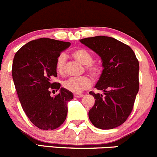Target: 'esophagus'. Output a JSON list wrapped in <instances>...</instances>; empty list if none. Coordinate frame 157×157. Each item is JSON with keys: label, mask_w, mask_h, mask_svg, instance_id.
Instances as JSON below:
<instances>
[{"label": "esophagus", "mask_w": 157, "mask_h": 157, "mask_svg": "<svg viewBox=\"0 0 157 157\" xmlns=\"http://www.w3.org/2000/svg\"><path fill=\"white\" fill-rule=\"evenodd\" d=\"M83 96V94H81V93H75V94H74V97H76V98H82Z\"/></svg>", "instance_id": "esophagus-1"}]
</instances>
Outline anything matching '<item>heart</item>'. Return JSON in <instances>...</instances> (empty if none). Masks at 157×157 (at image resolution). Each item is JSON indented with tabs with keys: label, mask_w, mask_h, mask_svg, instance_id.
I'll list each match as a JSON object with an SVG mask.
<instances>
[{
	"label": "heart",
	"mask_w": 157,
	"mask_h": 157,
	"mask_svg": "<svg viewBox=\"0 0 157 157\" xmlns=\"http://www.w3.org/2000/svg\"><path fill=\"white\" fill-rule=\"evenodd\" d=\"M72 56L77 59L80 63L85 65V68L92 77H98L101 73V67L98 63L92 62L93 56L91 52L86 49H77L72 52ZM67 57L65 53H61L56 59V71L59 74L65 73V63ZM92 85V81L89 77H71L67 79L63 83V86L66 90L75 93L83 92V90L90 88Z\"/></svg>",
	"instance_id": "1"
}]
</instances>
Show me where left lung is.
Returning a JSON list of instances; mask_svg holds the SVG:
<instances>
[{
	"label": "left lung",
	"mask_w": 157,
	"mask_h": 157,
	"mask_svg": "<svg viewBox=\"0 0 157 157\" xmlns=\"http://www.w3.org/2000/svg\"><path fill=\"white\" fill-rule=\"evenodd\" d=\"M101 57L102 71L95 85L104 95L90 92L95 104L89 111L92 124L111 129L123 124L132 110L139 89V63L133 50L118 40L96 36L80 40Z\"/></svg>",
	"instance_id": "8db88e82"
}]
</instances>
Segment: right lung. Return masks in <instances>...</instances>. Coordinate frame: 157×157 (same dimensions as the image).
<instances>
[{"instance_id": "1", "label": "right lung", "mask_w": 157, "mask_h": 157, "mask_svg": "<svg viewBox=\"0 0 157 157\" xmlns=\"http://www.w3.org/2000/svg\"><path fill=\"white\" fill-rule=\"evenodd\" d=\"M71 43L39 38L18 50L13 62L12 75L23 110L34 126L40 129H55L65 122L71 92L52 83L57 77L56 59ZM59 90L54 97L50 90Z\"/></svg>"}]
</instances>
